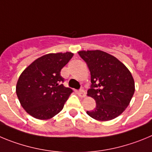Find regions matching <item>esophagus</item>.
<instances>
[{"instance_id": "1", "label": "esophagus", "mask_w": 152, "mask_h": 152, "mask_svg": "<svg viewBox=\"0 0 152 152\" xmlns=\"http://www.w3.org/2000/svg\"><path fill=\"white\" fill-rule=\"evenodd\" d=\"M78 95H79V97H81V98H85L86 96V92L85 91V90L80 89L78 91Z\"/></svg>"}]
</instances>
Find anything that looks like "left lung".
I'll return each mask as SVG.
<instances>
[{
	"instance_id": "obj_1",
	"label": "left lung",
	"mask_w": 152,
	"mask_h": 152,
	"mask_svg": "<svg viewBox=\"0 0 152 152\" xmlns=\"http://www.w3.org/2000/svg\"><path fill=\"white\" fill-rule=\"evenodd\" d=\"M78 54L86 61L91 73L88 96L96 107L87 114L100 121L113 120L129 104L135 83L126 66L115 57L102 50H81Z\"/></svg>"
}]
</instances>
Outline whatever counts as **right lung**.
Listing matches in <instances>:
<instances>
[{
    "instance_id": "right-lung-1",
    "label": "right lung",
    "mask_w": 152,
    "mask_h": 152,
    "mask_svg": "<svg viewBox=\"0 0 152 152\" xmlns=\"http://www.w3.org/2000/svg\"><path fill=\"white\" fill-rule=\"evenodd\" d=\"M71 52L48 54L24 69L16 95L26 111L39 120H48L61 112L73 90L62 84L61 70L73 57Z\"/></svg>"
}]
</instances>
